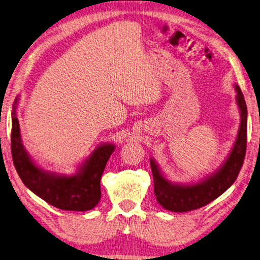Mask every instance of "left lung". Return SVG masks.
<instances>
[{"label": "left lung", "instance_id": "left-lung-1", "mask_svg": "<svg viewBox=\"0 0 260 260\" xmlns=\"http://www.w3.org/2000/svg\"><path fill=\"white\" fill-rule=\"evenodd\" d=\"M236 100L241 111V125L235 145L229 158L221 169L202 183L180 186L174 185L161 175L155 162L151 160V168L154 179V193L157 202L167 210L175 212L192 211L207 206L213 200L225 192L233 185L238 178L241 168L243 166L245 152H247V104L243 93L238 85L235 86Z\"/></svg>", "mask_w": 260, "mask_h": 260}]
</instances>
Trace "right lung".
Returning a JSON list of instances; mask_svg holds the SVG:
<instances>
[{
	"label": "right lung",
	"mask_w": 260,
	"mask_h": 260,
	"mask_svg": "<svg viewBox=\"0 0 260 260\" xmlns=\"http://www.w3.org/2000/svg\"><path fill=\"white\" fill-rule=\"evenodd\" d=\"M16 104L17 100L12 112L11 154L13 165L22 183L45 202L61 210L86 211L94 208L102 195L100 179L115 147L113 145L99 146L75 176L49 175L31 162L22 147Z\"/></svg>",
	"instance_id": "right-lung-1"
}]
</instances>
